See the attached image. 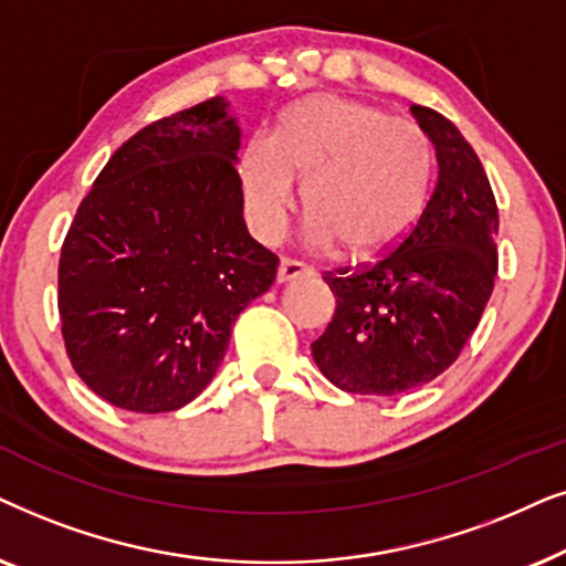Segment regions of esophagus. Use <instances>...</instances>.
<instances>
[{"mask_svg":"<svg viewBox=\"0 0 566 566\" xmlns=\"http://www.w3.org/2000/svg\"><path fill=\"white\" fill-rule=\"evenodd\" d=\"M311 274V269L305 266V263L300 261H292V259H282L279 261V269H276V284H287L292 279H300V276H307Z\"/></svg>","mask_w":566,"mask_h":566,"instance_id":"obj_1","label":"esophagus"}]
</instances>
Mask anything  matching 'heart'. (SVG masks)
Instances as JSON below:
<instances>
[{"label":"heart","mask_w":566,"mask_h":566,"mask_svg":"<svg viewBox=\"0 0 566 566\" xmlns=\"http://www.w3.org/2000/svg\"><path fill=\"white\" fill-rule=\"evenodd\" d=\"M432 145L419 124L378 105L313 95L279 120L274 137L253 134L238 157L245 220L263 243H279L303 196L307 245L380 255L409 235L424 209Z\"/></svg>","instance_id":"obj_1"}]
</instances>
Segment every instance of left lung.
<instances>
[{
  "instance_id": "8db88e82",
  "label": "left lung",
  "mask_w": 566,
  "mask_h": 566,
  "mask_svg": "<svg viewBox=\"0 0 566 566\" xmlns=\"http://www.w3.org/2000/svg\"><path fill=\"white\" fill-rule=\"evenodd\" d=\"M411 113L437 157L424 212L373 266L323 276L336 313L311 344L313 359L349 394L398 396L446 373L494 287L500 212L484 165L453 120L424 105Z\"/></svg>"
}]
</instances>
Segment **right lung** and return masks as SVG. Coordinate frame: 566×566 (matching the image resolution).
<instances>
[{
  "label": "right lung",
  "instance_id": "right-lung-1",
  "mask_svg": "<svg viewBox=\"0 0 566 566\" xmlns=\"http://www.w3.org/2000/svg\"><path fill=\"white\" fill-rule=\"evenodd\" d=\"M240 124L224 95L124 142L64 240L59 313L72 367L118 409L176 411L214 378L232 323L276 276L248 235Z\"/></svg>",
  "mask_w": 566,
  "mask_h": 566
}]
</instances>
